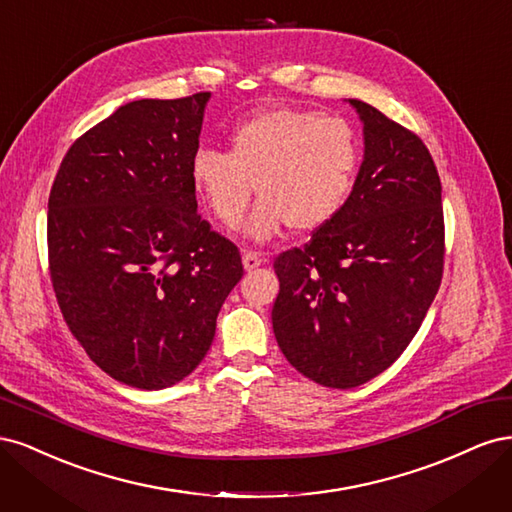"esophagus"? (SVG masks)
<instances>
[{"instance_id": "1", "label": "esophagus", "mask_w": 512, "mask_h": 512, "mask_svg": "<svg viewBox=\"0 0 512 512\" xmlns=\"http://www.w3.org/2000/svg\"><path fill=\"white\" fill-rule=\"evenodd\" d=\"M262 262H265V258H262V254L258 252H243V269L245 271H254L258 269Z\"/></svg>"}]
</instances>
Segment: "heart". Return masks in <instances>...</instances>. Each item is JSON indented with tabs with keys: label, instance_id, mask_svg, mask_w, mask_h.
Listing matches in <instances>:
<instances>
[{
	"label": "heart",
	"instance_id": "heart-1",
	"mask_svg": "<svg viewBox=\"0 0 512 512\" xmlns=\"http://www.w3.org/2000/svg\"><path fill=\"white\" fill-rule=\"evenodd\" d=\"M361 164L352 123L307 108L277 106L239 121L228 132V153L200 147L190 179L213 218L235 228L258 190L245 232L269 241L286 226L314 232L344 211Z\"/></svg>",
	"mask_w": 512,
	"mask_h": 512
}]
</instances>
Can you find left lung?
Segmentation results:
<instances>
[{
    "label": "left lung",
    "mask_w": 512,
    "mask_h": 512,
    "mask_svg": "<svg viewBox=\"0 0 512 512\" xmlns=\"http://www.w3.org/2000/svg\"><path fill=\"white\" fill-rule=\"evenodd\" d=\"M363 162L344 211L273 262V333L288 363L354 389L408 348L442 282V185L421 138L350 98Z\"/></svg>",
    "instance_id": "8db88e82"
}]
</instances>
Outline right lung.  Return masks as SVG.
<instances>
[{"label":"right lung","instance_id":"right-lung-1","mask_svg":"<svg viewBox=\"0 0 512 512\" xmlns=\"http://www.w3.org/2000/svg\"><path fill=\"white\" fill-rule=\"evenodd\" d=\"M211 94L134 100L76 141L49 196V267L72 335L108 376L160 391L205 359L243 275L200 220L190 162Z\"/></svg>","mask_w":512,"mask_h":512}]
</instances>
